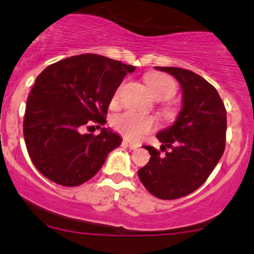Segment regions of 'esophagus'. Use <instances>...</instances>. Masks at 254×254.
Wrapping results in <instances>:
<instances>
[{"label": "esophagus", "instance_id": "34e87169", "mask_svg": "<svg viewBox=\"0 0 254 254\" xmlns=\"http://www.w3.org/2000/svg\"><path fill=\"white\" fill-rule=\"evenodd\" d=\"M124 143H125V145H127V146H129V147L131 148V149H136V148L140 147V145H138V143L130 142V141H127V140H124Z\"/></svg>", "mask_w": 254, "mask_h": 254}]
</instances>
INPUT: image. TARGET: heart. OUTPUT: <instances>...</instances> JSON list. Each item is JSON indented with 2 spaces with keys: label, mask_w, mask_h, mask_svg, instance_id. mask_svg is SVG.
Segmentation results:
<instances>
[{
  "label": "heart",
  "mask_w": 254,
  "mask_h": 254,
  "mask_svg": "<svg viewBox=\"0 0 254 254\" xmlns=\"http://www.w3.org/2000/svg\"><path fill=\"white\" fill-rule=\"evenodd\" d=\"M145 81L152 95L157 100H169L176 93V82L172 76L163 73H148L145 76ZM119 91L113 96V103L118 100ZM164 116L168 118L174 117L175 112L170 106L163 107ZM112 125L117 131L130 140H138L148 132L153 131L156 127V120L153 117L141 116L135 112H125L114 117Z\"/></svg>",
  "instance_id": "b5f03b06"
}]
</instances>
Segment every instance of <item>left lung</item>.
Returning <instances> with one entry per match:
<instances>
[{"label":"left lung","instance_id":"obj_1","mask_svg":"<svg viewBox=\"0 0 254 254\" xmlns=\"http://www.w3.org/2000/svg\"><path fill=\"white\" fill-rule=\"evenodd\" d=\"M156 69L178 80L183 108L174 124L157 134L166 154L145 146L151 158L137 175L149 193L176 199L196 191L220 161L225 149L226 109L215 87L198 74L175 66Z\"/></svg>","mask_w":254,"mask_h":254}]
</instances>
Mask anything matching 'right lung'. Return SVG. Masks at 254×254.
<instances>
[{"label": "right lung", "mask_w": 254, "mask_h": 254, "mask_svg": "<svg viewBox=\"0 0 254 254\" xmlns=\"http://www.w3.org/2000/svg\"><path fill=\"white\" fill-rule=\"evenodd\" d=\"M135 66L103 56H73L45 68L26 101L24 140L42 175L62 186H79L97 174L122 137L102 127L98 135L84 127L106 124L109 103Z\"/></svg>", "instance_id": "obj_1"}]
</instances>
